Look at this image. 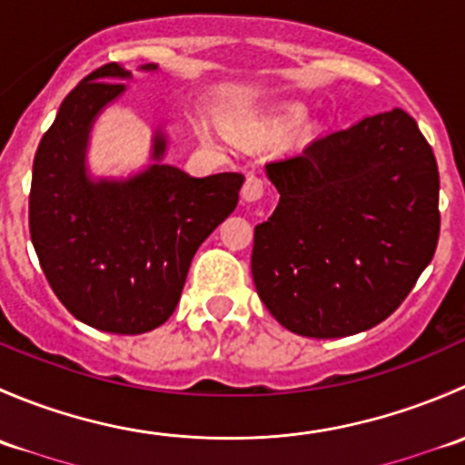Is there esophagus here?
<instances>
[{
	"instance_id": "34e87169",
	"label": "esophagus",
	"mask_w": 465,
	"mask_h": 465,
	"mask_svg": "<svg viewBox=\"0 0 465 465\" xmlns=\"http://www.w3.org/2000/svg\"><path fill=\"white\" fill-rule=\"evenodd\" d=\"M262 193H265V180H262L261 175H247L245 184H242V198L247 200V203H256V200L262 198Z\"/></svg>"
}]
</instances>
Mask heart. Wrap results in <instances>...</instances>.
<instances>
[{
	"label": "heart",
	"instance_id": "obj_1",
	"mask_svg": "<svg viewBox=\"0 0 465 465\" xmlns=\"http://www.w3.org/2000/svg\"><path fill=\"white\" fill-rule=\"evenodd\" d=\"M303 116V110L302 107H290V112H288V119L290 121H299Z\"/></svg>",
	"mask_w": 465,
	"mask_h": 465
}]
</instances>
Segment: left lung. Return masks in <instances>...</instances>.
Segmentation results:
<instances>
[{
	"instance_id": "8db88e82",
	"label": "left lung",
	"mask_w": 465,
	"mask_h": 465,
	"mask_svg": "<svg viewBox=\"0 0 465 465\" xmlns=\"http://www.w3.org/2000/svg\"><path fill=\"white\" fill-rule=\"evenodd\" d=\"M265 168L281 198L254 229L252 276L274 320L317 340L387 320L440 232L439 168L416 121L367 116Z\"/></svg>"
}]
</instances>
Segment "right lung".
<instances>
[{"label": "right lung", "instance_id": "right-lung-1", "mask_svg": "<svg viewBox=\"0 0 465 465\" xmlns=\"http://www.w3.org/2000/svg\"><path fill=\"white\" fill-rule=\"evenodd\" d=\"M116 78L130 72L103 64L60 105L33 159L29 229L51 290L76 320L139 335L173 315L195 252L236 209L245 177H191L157 162L128 182L89 180L87 134L101 107L125 89L110 83ZM163 148L157 134L153 157L162 159Z\"/></svg>", "mask_w": 465, "mask_h": 465}]
</instances>
